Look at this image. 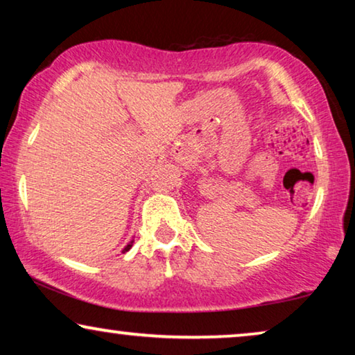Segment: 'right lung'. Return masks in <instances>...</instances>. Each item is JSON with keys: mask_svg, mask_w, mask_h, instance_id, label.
<instances>
[{"mask_svg": "<svg viewBox=\"0 0 355 355\" xmlns=\"http://www.w3.org/2000/svg\"><path fill=\"white\" fill-rule=\"evenodd\" d=\"M132 244H134V241H130V242H129V244L124 247V250H123V252H128V250L130 249V247H132Z\"/></svg>", "mask_w": 355, "mask_h": 355, "instance_id": "add662e5", "label": "right lung"}]
</instances>
